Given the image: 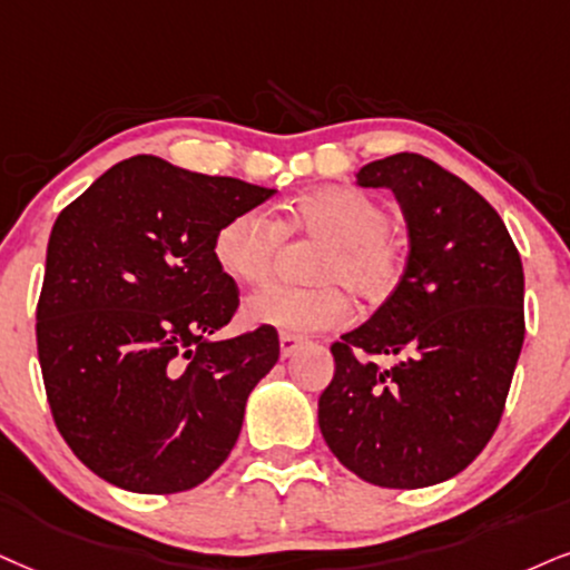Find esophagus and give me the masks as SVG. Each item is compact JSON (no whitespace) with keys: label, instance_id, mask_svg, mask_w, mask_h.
Instances as JSON below:
<instances>
[{"label":"esophagus","instance_id":"obj_1","mask_svg":"<svg viewBox=\"0 0 570 570\" xmlns=\"http://www.w3.org/2000/svg\"><path fill=\"white\" fill-rule=\"evenodd\" d=\"M298 346H301L298 335H287V333L279 335V354H283V360L293 356V351H296Z\"/></svg>","mask_w":570,"mask_h":570}]
</instances>
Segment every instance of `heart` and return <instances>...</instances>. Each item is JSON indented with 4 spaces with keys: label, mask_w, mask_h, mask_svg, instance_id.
<instances>
[{
    "label": "heart",
    "mask_w": 570,
    "mask_h": 570,
    "mask_svg": "<svg viewBox=\"0 0 570 570\" xmlns=\"http://www.w3.org/2000/svg\"><path fill=\"white\" fill-rule=\"evenodd\" d=\"M391 216L383 203L354 187H320L287 208L274 224L262 210H243L216 229L214 258L227 277L243 285L269 279L283 235H308L325 243L314 264V287L269 285L243 304L253 327H272L287 335H308L346 325L351 304L338 285L362 301L391 296L402 277L404 258L389 237Z\"/></svg>",
    "instance_id": "1"
}]
</instances>
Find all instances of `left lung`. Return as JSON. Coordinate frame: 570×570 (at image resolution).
Returning a JSON list of instances; mask_svg holds the SVG:
<instances>
[{"mask_svg": "<svg viewBox=\"0 0 570 570\" xmlns=\"http://www.w3.org/2000/svg\"><path fill=\"white\" fill-rule=\"evenodd\" d=\"M356 185L396 195L410 253L381 308L330 346L320 431L375 487H433L465 470L500 425L525 335L523 264L500 214L417 153L372 160ZM372 355L403 360L377 368Z\"/></svg>", "mask_w": 570, "mask_h": 570, "instance_id": "left-lung-1", "label": "left lung"}]
</instances>
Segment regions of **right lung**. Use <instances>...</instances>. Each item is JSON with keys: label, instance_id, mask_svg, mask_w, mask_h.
Wrapping results in <instances>:
<instances>
[{"label": "right lung", "instance_id": "1", "mask_svg": "<svg viewBox=\"0 0 570 570\" xmlns=\"http://www.w3.org/2000/svg\"><path fill=\"white\" fill-rule=\"evenodd\" d=\"M274 193L135 156L55 222L37 308L41 375L66 444L114 487L177 494L235 446L279 338L272 327L214 338L240 304L214 237Z\"/></svg>", "mask_w": 570, "mask_h": 570}]
</instances>
